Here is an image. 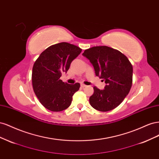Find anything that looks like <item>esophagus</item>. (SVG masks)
<instances>
[{"instance_id": "1", "label": "esophagus", "mask_w": 159, "mask_h": 159, "mask_svg": "<svg viewBox=\"0 0 159 159\" xmlns=\"http://www.w3.org/2000/svg\"><path fill=\"white\" fill-rule=\"evenodd\" d=\"M81 87L84 88H85V87H86V85H84V84H81Z\"/></svg>"}]
</instances>
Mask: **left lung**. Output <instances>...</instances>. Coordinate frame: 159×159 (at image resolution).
<instances>
[{"label": "left lung", "mask_w": 159, "mask_h": 159, "mask_svg": "<svg viewBox=\"0 0 159 159\" xmlns=\"http://www.w3.org/2000/svg\"><path fill=\"white\" fill-rule=\"evenodd\" d=\"M82 55L93 66L95 74L105 81L104 89L93 88L90 105L99 111H108L121 103L129 93L133 81V66L121 52L108 46H95Z\"/></svg>", "instance_id": "8db88e82"}]
</instances>
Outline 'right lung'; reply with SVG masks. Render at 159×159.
<instances>
[{"label": "right lung", "mask_w": 159, "mask_h": 159, "mask_svg": "<svg viewBox=\"0 0 159 159\" xmlns=\"http://www.w3.org/2000/svg\"><path fill=\"white\" fill-rule=\"evenodd\" d=\"M81 49L67 42L52 45L41 53L32 68L34 91L42 105L52 111H61L71 103L72 96L78 91L79 83L69 84L60 78L67 73L71 61Z\"/></svg>", "instance_id": "1"}]
</instances>
